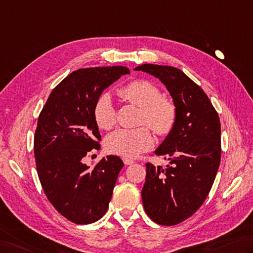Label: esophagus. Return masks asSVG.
Returning <instances> with one entry per match:
<instances>
[{"instance_id":"obj_1","label":"esophagus","mask_w":253,"mask_h":253,"mask_svg":"<svg viewBox=\"0 0 253 253\" xmlns=\"http://www.w3.org/2000/svg\"><path fill=\"white\" fill-rule=\"evenodd\" d=\"M123 161H124V163H125L126 166H130V165H132L133 162H135V161H133V160L129 159V158H124Z\"/></svg>"}]
</instances>
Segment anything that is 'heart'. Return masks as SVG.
I'll return each instance as SVG.
<instances>
[{
    "label": "heart",
    "mask_w": 253,
    "mask_h": 253,
    "mask_svg": "<svg viewBox=\"0 0 253 253\" xmlns=\"http://www.w3.org/2000/svg\"><path fill=\"white\" fill-rule=\"evenodd\" d=\"M120 95L128 103L141 108V123H146L159 135L169 133L176 121V107L169 98L161 97V91L156 84L147 80H136L120 90ZM93 117L101 129H111L116 123V111L111 94L103 93L93 107ZM153 136L149 128L135 129L121 128L105 140V147L113 155L136 158L150 149Z\"/></svg>",
    "instance_id": "obj_1"
}]
</instances>
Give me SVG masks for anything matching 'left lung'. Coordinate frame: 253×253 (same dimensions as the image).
Wrapping results in <instances>:
<instances>
[{
	"instance_id": "left-lung-1",
	"label": "left lung",
	"mask_w": 253,
	"mask_h": 253,
	"mask_svg": "<svg viewBox=\"0 0 253 253\" xmlns=\"http://www.w3.org/2000/svg\"><path fill=\"white\" fill-rule=\"evenodd\" d=\"M133 70L159 79L176 107L174 126L155 151L169 165L147 163L141 191L147 215L173 226L194 214L211 189L220 163L219 117L205 92L180 69L147 63Z\"/></svg>"
}]
</instances>
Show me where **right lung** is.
<instances>
[{"label":"right lung","instance_id":"add662e5","mask_svg":"<svg viewBox=\"0 0 253 253\" xmlns=\"http://www.w3.org/2000/svg\"><path fill=\"white\" fill-rule=\"evenodd\" d=\"M125 67L79 69L53 88L38 117L34 153L44 194L62 216L79 225L105 215L118 173L120 157L107 156L90 169L83 158L101 148L93 107Z\"/></svg>","mask_w":253,"mask_h":253}]
</instances>
